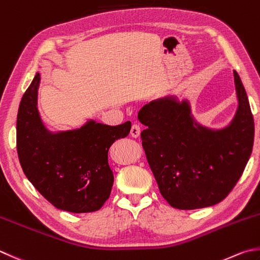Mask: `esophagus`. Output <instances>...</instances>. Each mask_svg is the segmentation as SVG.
I'll use <instances>...</instances> for the list:
<instances>
[{
  "label": "esophagus",
  "instance_id": "obj_1",
  "mask_svg": "<svg viewBox=\"0 0 260 260\" xmlns=\"http://www.w3.org/2000/svg\"><path fill=\"white\" fill-rule=\"evenodd\" d=\"M140 126L138 124H134L131 126V130H130V135L132 138H138L140 136Z\"/></svg>",
  "mask_w": 260,
  "mask_h": 260
}]
</instances>
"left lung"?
Wrapping results in <instances>:
<instances>
[{
    "label": "left lung",
    "mask_w": 260,
    "mask_h": 260,
    "mask_svg": "<svg viewBox=\"0 0 260 260\" xmlns=\"http://www.w3.org/2000/svg\"><path fill=\"white\" fill-rule=\"evenodd\" d=\"M239 101L230 125L212 130L191 115L187 101L164 97L139 111L147 128L141 140L147 160L159 191L171 206L197 209L226 197L250 157L254 124L246 89L234 70Z\"/></svg>",
    "instance_id": "left-lung-1"
}]
</instances>
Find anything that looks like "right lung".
<instances>
[{
    "label": "right lung",
    "instance_id": "1",
    "mask_svg": "<svg viewBox=\"0 0 260 260\" xmlns=\"http://www.w3.org/2000/svg\"><path fill=\"white\" fill-rule=\"evenodd\" d=\"M39 73L24 92L17 116V151L27 179L58 209L91 213L109 199L114 176L109 149L125 138L131 122L106 125L88 121L80 129L51 134L39 116Z\"/></svg>",
    "mask_w": 260,
    "mask_h": 260
}]
</instances>
